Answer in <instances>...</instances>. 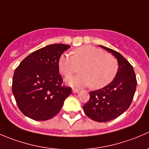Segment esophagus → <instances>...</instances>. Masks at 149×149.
<instances>
[{
  "label": "esophagus",
  "instance_id": "esophagus-1",
  "mask_svg": "<svg viewBox=\"0 0 149 149\" xmlns=\"http://www.w3.org/2000/svg\"><path fill=\"white\" fill-rule=\"evenodd\" d=\"M79 91V88H73V93H77Z\"/></svg>",
  "mask_w": 149,
  "mask_h": 149
}]
</instances>
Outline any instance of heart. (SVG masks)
I'll return each mask as SVG.
<instances>
[{
    "mask_svg": "<svg viewBox=\"0 0 149 149\" xmlns=\"http://www.w3.org/2000/svg\"><path fill=\"white\" fill-rule=\"evenodd\" d=\"M81 68L82 73L66 78V83L72 86H91L94 89L109 85L116 77L119 63L114 55L104 53L101 49L91 45L75 49L73 55L63 53L58 61V66L63 76H68Z\"/></svg>",
    "mask_w": 149,
    "mask_h": 149,
    "instance_id": "b5f03b06",
    "label": "heart"
}]
</instances>
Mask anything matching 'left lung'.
<instances>
[{
  "label": "left lung",
  "instance_id": "left-lung-1",
  "mask_svg": "<svg viewBox=\"0 0 149 149\" xmlns=\"http://www.w3.org/2000/svg\"><path fill=\"white\" fill-rule=\"evenodd\" d=\"M101 47L116 57L119 70L109 85L90 91L89 100L83 107L88 118L100 123L112 120L127 110L133 102L137 86L136 73L131 64L117 51Z\"/></svg>",
  "mask_w": 149,
  "mask_h": 149
}]
</instances>
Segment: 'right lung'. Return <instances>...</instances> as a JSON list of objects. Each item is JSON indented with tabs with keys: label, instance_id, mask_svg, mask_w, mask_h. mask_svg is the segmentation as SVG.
Masks as SVG:
<instances>
[{
	"label": "right lung",
	"instance_id": "right-lung-1",
	"mask_svg": "<svg viewBox=\"0 0 149 149\" xmlns=\"http://www.w3.org/2000/svg\"><path fill=\"white\" fill-rule=\"evenodd\" d=\"M70 46L47 45L31 52L15 70L12 91L18 107L28 118L47 120L59 113L71 88L63 84L58 61Z\"/></svg>",
	"mask_w": 149,
	"mask_h": 149
}]
</instances>
